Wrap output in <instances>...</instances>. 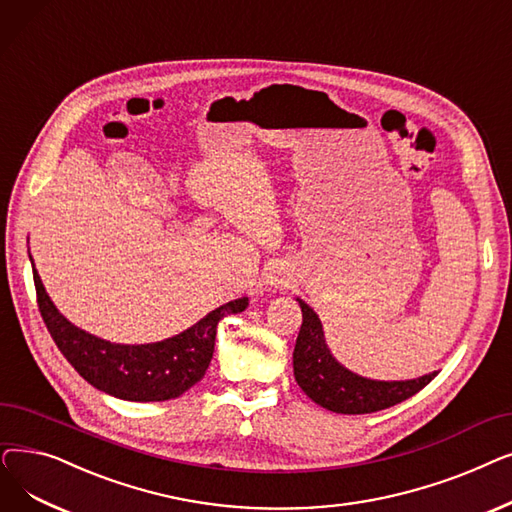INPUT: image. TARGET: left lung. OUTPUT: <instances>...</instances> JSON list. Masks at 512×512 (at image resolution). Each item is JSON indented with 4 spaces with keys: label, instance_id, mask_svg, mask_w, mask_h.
I'll return each mask as SVG.
<instances>
[{
    "label": "left lung",
    "instance_id": "obj_1",
    "mask_svg": "<svg viewBox=\"0 0 512 512\" xmlns=\"http://www.w3.org/2000/svg\"><path fill=\"white\" fill-rule=\"evenodd\" d=\"M302 327L294 348V375L302 392L319 406L342 415H369L415 396L437 373L410 381L364 379L339 364L323 335V325L314 310L302 302Z\"/></svg>",
    "mask_w": 512,
    "mask_h": 512
}]
</instances>
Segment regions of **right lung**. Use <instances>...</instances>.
<instances>
[{"label":"right lung","instance_id":"1","mask_svg":"<svg viewBox=\"0 0 512 512\" xmlns=\"http://www.w3.org/2000/svg\"><path fill=\"white\" fill-rule=\"evenodd\" d=\"M33 279L43 323L64 358L93 387L131 402L173 400L196 385L212 360L218 321L248 306V298H241L164 342L120 346L70 325L45 294L37 271Z\"/></svg>","mask_w":512,"mask_h":512}]
</instances>
